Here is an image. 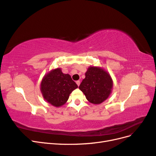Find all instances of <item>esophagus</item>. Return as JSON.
Returning a JSON list of instances; mask_svg holds the SVG:
<instances>
[{"instance_id":"1","label":"esophagus","mask_w":156,"mask_h":156,"mask_svg":"<svg viewBox=\"0 0 156 156\" xmlns=\"http://www.w3.org/2000/svg\"><path fill=\"white\" fill-rule=\"evenodd\" d=\"M76 83H77V84L78 86H79L80 85V83H81V82H80V81H76Z\"/></svg>"}]
</instances>
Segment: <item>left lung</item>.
<instances>
[{"instance_id": "1", "label": "left lung", "mask_w": 156, "mask_h": 156, "mask_svg": "<svg viewBox=\"0 0 156 156\" xmlns=\"http://www.w3.org/2000/svg\"><path fill=\"white\" fill-rule=\"evenodd\" d=\"M112 87L113 81L110 74L101 67L91 66L87 69L85 78L79 88L90 103L99 105L109 97Z\"/></svg>"}]
</instances>
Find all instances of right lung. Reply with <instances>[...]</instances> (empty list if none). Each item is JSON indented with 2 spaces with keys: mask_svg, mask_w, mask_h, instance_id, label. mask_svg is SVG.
Returning a JSON list of instances; mask_svg holds the SVG:
<instances>
[{
  "mask_svg": "<svg viewBox=\"0 0 156 156\" xmlns=\"http://www.w3.org/2000/svg\"><path fill=\"white\" fill-rule=\"evenodd\" d=\"M78 88L69 74L63 73L60 68L51 70L41 79L40 90L44 100L56 107L64 105L70 94Z\"/></svg>",
  "mask_w": 156,
  "mask_h": 156,
  "instance_id": "obj_1",
  "label": "right lung"
}]
</instances>
